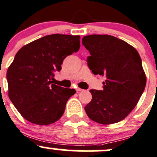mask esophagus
<instances>
[{"label": "esophagus", "mask_w": 157, "mask_h": 157, "mask_svg": "<svg viewBox=\"0 0 157 157\" xmlns=\"http://www.w3.org/2000/svg\"><path fill=\"white\" fill-rule=\"evenodd\" d=\"M75 90H76L77 92H82V91H83V90H84L83 89H81V88H79V87H77Z\"/></svg>", "instance_id": "esophagus-1"}]
</instances>
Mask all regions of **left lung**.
Masks as SVG:
<instances>
[{
    "label": "left lung",
    "mask_w": 157,
    "mask_h": 157,
    "mask_svg": "<svg viewBox=\"0 0 157 157\" xmlns=\"http://www.w3.org/2000/svg\"><path fill=\"white\" fill-rule=\"evenodd\" d=\"M82 45L90 52L89 69L94 75L106 78L102 90H90L92 99L85 107L87 116L102 124L122 121L138 103L146 85L139 52L110 35L84 36Z\"/></svg>",
    "instance_id": "obj_1"
}]
</instances>
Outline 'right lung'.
<instances>
[{
	"instance_id": "right-lung-1",
	"label": "right lung",
	"mask_w": 157,
	"mask_h": 157,
	"mask_svg": "<svg viewBox=\"0 0 157 157\" xmlns=\"http://www.w3.org/2000/svg\"><path fill=\"white\" fill-rule=\"evenodd\" d=\"M79 48V36L56 33L34 40L16 53L6 72L8 94L25 119L48 125L61 117L75 90L53 84L55 72Z\"/></svg>"
}]
</instances>
